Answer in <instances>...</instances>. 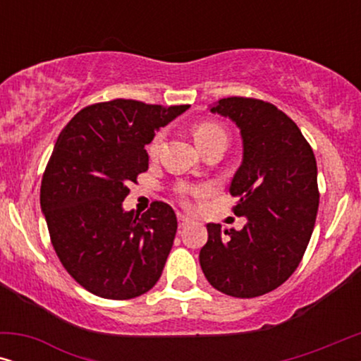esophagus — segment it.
I'll use <instances>...</instances> for the list:
<instances>
[{"instance_id":"obj_1","label":"esophagus","mask_w":361,"mask_h":361,"mask_svg":"<svg viewBox=\"0 0 361 361\" xmlns=\"http://www.w3.org/2000/svg\"><path fill=\"white\" fill-rule=\"evenodd\" d=\"M177 220H179V228H184V226H187L190 224V219L187 215H182L179 214L177 215Z\"/></svg>"}]
</instances>
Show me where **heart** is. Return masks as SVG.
I'll return each instance as SVG.
<instances>
[{"mask_svg": "<svg viewBox=\"0 0 361 361\" xmlns=\"http://www.w3.org/2000/svg\"><path fill=\"white\" fill-rule=\"evenodd\" d=\"M194 136H195L197 146L199 147L209 145V142L219 141V140L226 142V131L220 125H216V123H210V121H205V123H200V125H197ZM162 141H164V133L161 131V133H157L154 137H152L149 146H147V152H149V156H156L157 152H159ZM194 192H195L194 189H187L185 194H194Z\"/></svg>", "mask_w": 361, "mask_h": 361, "instance_id": "obj_1", "label": "heart"}]
</instances>
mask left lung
Wrapping results in <instances>:
<instances>
[{
    "mask_svg": "<svg viewBox=\"0 0 361 361\" xmlns=\"http://www.w3.org/2000/svg\"><path fill=\"white\" fill-rule=\"evenodd\" d=\"M212 113L238 126L243 157L230 184L241 230L209 224L199 259L220 293L258 298L279 288L298 268L319 209L317 162L298 125L268 102L221 98Z\"/></svg>",
    "mask_w": 361,
    "mask_h": 361,
    "instance_id": "obj_1",
    "label": "left lung"
}]
</instances>
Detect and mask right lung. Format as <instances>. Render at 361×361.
Wrapping results in <instances>:
<instances>
[{"mask_svg":"<svg viewBox=\"0 0 361 361\" xmlns=\"http://www.w3.org/2000/svg\"><path fill=\"white\" fill-rule=\"evenodd\" d=\"M189 105L136 100L83 108L59 135L41 184V209L67 273L92 294L133 299L161 278L177 231L171 205L123 209L130 182L147 171L156 131Z\"/></svg>","mask_w":361,"mask_h":361,"instance_id":"add662e5","label":"right lung"}]
</instances>
